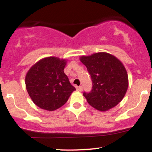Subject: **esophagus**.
Here are the masks:
<instances>
[{
	"instance_id": "obj_1",
	"label": "esophagus",
	"mask_w": 152,
	"mask_h": 152,
	"mask_svg": "<svg viewBox=\"0 0 152 152\" xmlns=\"http://www.w3.org/2000/svg\"><path fill=\"white\" fill-rule=\"evenodd\" d=\"M76 89L78 91H82V90H83V88H82V86H77L76 87Z\"/></svg>"
}]
</instances>
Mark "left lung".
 Here are the masks:
<instances>
[{"instance_id":"left-lung-1","label":"left lung","mask_w":152,"mask_h":152,"mask_svg":"<svg viewBox=\"0 0 152 152\" xmlns=\"http://www.w3.org/2000/svg\"><path fill=\"white\" fill-rule=\"evenodd\" d=\"M80 61L86 66L93 85L89 93L83 94L88 104L99 111H105L121 102L129 86L123 64L105 52L83 56Z\"/></svg>"}]
</instances>
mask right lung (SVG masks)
<instances>
[{
  "label": "right lung",
  "mask_w": 152,
  "mask_h": 152,
  "mask_svg": "<svg viewBox=\"0 0 152 152\" xmlns=\"http://www.w3.org/2000/svg\"><path fill=\"white\" fill-rule=\"evenodd\" d=\"M66 60L47 57L35 64L28 71L25 83L31 99L38 107L54 111L65 104L76 90L64 74Z\"/></svg>",
  "instance_id": "add662e5"
}]
</instances>
